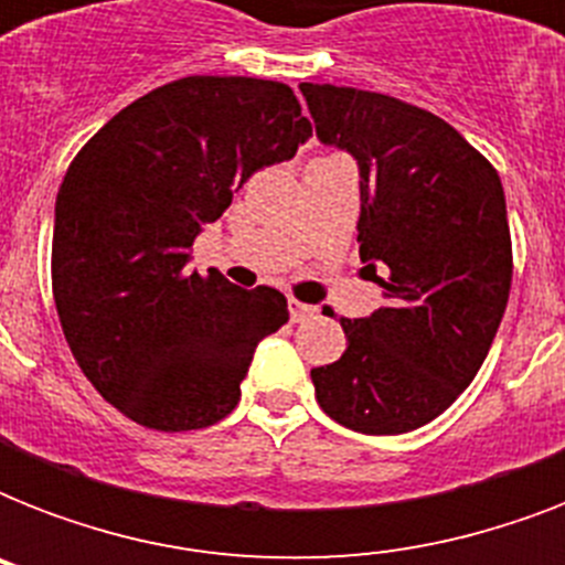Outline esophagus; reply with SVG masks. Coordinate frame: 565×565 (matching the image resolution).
<instances>
[{
    "instance_id": "obj_1",
    "label": "esophagus",
    "mask_w": 565,
    "mask_h": 565,
    "mask_svg": "<svg viewBox=\"0 0 565 565\" xmlns=\"http://www.w3.org/2000/svg\"><path fill=\"white\" fill-rule=\"evenodd\" d=\"M287 308H290L292 322H305V319H310L313 313H317V308H310V305H305V301H299V299L287 301Z\"/></svg>"
}]
</instances>
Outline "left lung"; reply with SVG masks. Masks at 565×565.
<instances>
[{"label":"left lung","instance_id":"left-lung-1","mask_svg":"<svg viewBox=\"0 0 565 565\" xmlns=\"http://www.w3.org/2000/svg\"><path fill=\"white\" fill-rule=\"evenodd\" d=\"M299 90L319 140L361 167L363 273L386 296L372 317L340 319L349 345L310 370L317 402L361 434H407L455 404L495 340L513 281L504 188L430 110L358 87Z\"/></svg>","mask_w":565,"mask_h":565}]
</instances>
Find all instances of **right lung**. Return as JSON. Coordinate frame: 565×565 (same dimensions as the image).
Returning <instances> with one entry per match:
<instances>
[{"label":"right lung","instance_id":"obj_1","mask_svg":"<svg viewBox=\"0 0 565 565\" xmlns=\"http://www.w3.org/2000/svg\"><path fill=\"white\" fill-rule=\"evenodd\" d=\"M310 135L287 84L188 75L75 154L55 202L52 296L70 352L122 416L179 434L237 407L257 343L290 319L287 299L193 273L190 248L234 190Z\"/></svg>","mask_w":565,"mask_h":565}]
</instances>
